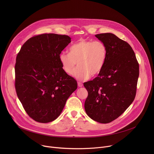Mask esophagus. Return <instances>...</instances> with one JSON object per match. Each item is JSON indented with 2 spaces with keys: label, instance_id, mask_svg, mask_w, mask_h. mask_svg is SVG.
I'll return each mask as SVG.
<instances>
[{
  "label": "esophagus",
  "instance_id": "34e87169",
  "mask_svg": "<svg viewBox=\"0 0 154 154\" xmlns=\"http://www.w3.org/2000/svg\"><path fill=\"white\" fill-rule=\"evenodd\" d=\"M77 84H78V86L79 87H82L83 86V84L81 82H78Z\"/></svg>",
  "mask_w": 154,
  "mask_h": 154
}]
</instances>
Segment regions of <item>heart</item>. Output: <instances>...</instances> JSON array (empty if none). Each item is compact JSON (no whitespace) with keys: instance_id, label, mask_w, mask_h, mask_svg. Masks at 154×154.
<instances>
[{"instance_id":"b5f03b06","label":"heart","mask_w":154,"mask_h":154,"mask_svg":"<svg viewBox=\"0 0 154 154\" xmlns=\"http://www.w3.org/2000/svg\"><path fill=\"white\" fill-rule=\"evenodd\" d=\"M106 48L99 41L82 39L69 48V53L61 52L59 55L63 70L71 74L77 62L78 67L72 76L79 80H84L91 75L94 77L100 73L106 60Z\"/></svg>"}]
</instances>
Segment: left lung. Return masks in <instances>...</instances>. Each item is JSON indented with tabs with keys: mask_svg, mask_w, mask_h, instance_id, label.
Listing matches in <instances>:
<instances>
[{
	"mask_svg": "<svg viewBox=\"0 0 154 154\" xmlns=\"http://www.w3.org/2000/svg\"><path fill=\"white\" fill-rule=\"evenodd\" d=\"M95 36L105 45L107 54L98 76L83 83L88 93L85 109L93 120L106 124L121 116L134 100L139 64L127 42L110 33Z\"/></svg>",
	"mask_w": 154,
	"mask_h": 154,
	"instance_id": "8db88e82",
	"label": "left lung"
}]
</instances>
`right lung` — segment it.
<instances>
[{
	"label": "right lung",
	"mask_w": 154,
	"mask_h": 154,
	"mask_svg": "<svg viewBox=\"0 0 154 154\" xmlns=\"http://www.w3.org/2000/svg\"><path fill=\"white\" fill-rule=\"evenodd\" d=\"M71 39L54 33L37 35L24 44L16 57V94L35 121L48 123L56 119L77 88V81L63 70L59 60Z\"/></svg>",
	"instance_id": "obj_1"
}]
</instances>
